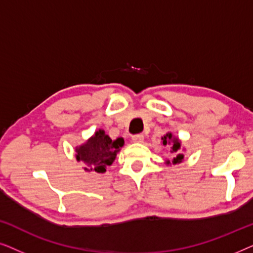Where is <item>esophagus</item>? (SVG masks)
Wrapping results in <instances>:
<instances>
[{"label":"esophagus","instance_id":"34e87169","mask_svg":"<svg viewBox=\"0 0 253 253\" xmlns=\"http://www.w3.org/2000/svg\"><path fill=\"white\" fill-rule=\"evenodd\" d=\"M132 141L133 143H143L144 136L143 134H134V136H132Z\"/></svg>","mask_w":253,"mask_h":253}]
</instances>
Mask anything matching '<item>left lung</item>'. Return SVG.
<instances>
[{"label":"left lung","mask_w":253,"mask_h":253,"mask_svg":"<svg viewBox=\"0 0 253 253\" xmlns=\"http://www.w3.org/2000/svg\"><path fill=\"white\" fill-rule=\"evenodd\" d=\"M162 139V144L165 145H171V153L175 154V158L172 159L171 164L172 165H176V164H181L183 161V159H184V155H183L179 150H181V141L178 140V138L176 137H172V133L171 132H168L166 133L164 137L161 138ZM170 164V161H167V165Z\"/></svg>","instance_id":"8db88e82"}]
</instances>
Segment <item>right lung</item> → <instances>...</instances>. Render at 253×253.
Wrapping results in <instances>:
<instances>
[{
    "instance_id": "1",
    "label": "right lung",
    "mask_w": 253,
    "mask_h": 253,
    "mask_svg": "<svg viewBox=\"0 0 253 253\" xmlns=\"http://www.w3.org/2000/svg\"><path fill=\"white\" fill-rule=\"evenodd\" d=\"M124 145L123 138L112 140L103 130H98L89 139L76 148V159L83 161L87 167V171L105 172L106 168L115 160L117 153Z\"/></svg>"
}]
</instances>
